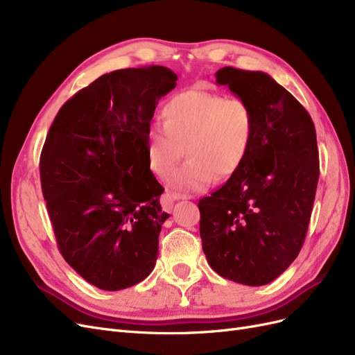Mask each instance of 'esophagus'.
Wrapping results in <instances>:
<instances>
[{
	"label": "esophagus",
	"mask_w": 355,
	"mask_h": 355,
	"mask_svg": "<svg viewBox=\"0 0 355 355\" xmlns=\"http://www.w3.org/2000/svg\"><path fill=\"white\" fill-rule=\"evenodd\" d=\"M167 198H170L171 201H178V200H191V196L187 194H179V192H167Z\"/></svg>",
	"instance_id": "34e87169"
}]
</instances>
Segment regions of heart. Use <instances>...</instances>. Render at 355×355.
<instances>
[{"label":"heart","mask_w":355,"mask_h":355,"mask_svg":"<svg viewBox=\"0 0 355 355\" xmlns=\"http://www.w3.org/2000/svg\"><path fill=\"white\" fill-rule=\"evenodd\" d=\"M164 127L146 135L148 166L167 178L186 149L189 161L168 184L182 191H201L213 178L223 180L243 166L254 136V114L243 99H227L206 90H187L161 110Z\"/></svg>","instance_id":"obj_1"}]
</instances>
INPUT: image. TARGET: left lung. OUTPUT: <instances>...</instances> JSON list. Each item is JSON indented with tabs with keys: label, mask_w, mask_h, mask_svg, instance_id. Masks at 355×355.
<instances>
[{
	"label": "left lung",
	"mask_w": 355,
	"mask_h": 355,
	"mask_svg": "<svg viewBox=\"0 0 355 355\" xmlns=\"http://www.w3.org/2000/svg\"><path fill=\"white\" fill-rule=\"evenodd\" d=\"M216 84L252 106L254 136L237 173L198 201L202 252L220 277L263 286L302 249L320 176L315 127L265 72L225 67Z\"/></svg>",
	"instance_id": "obj_1"
}]
</instances>
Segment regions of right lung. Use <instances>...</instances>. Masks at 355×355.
<instances>
[{"instance_id": "right-lung-1", "label": "right lung", "mask_w": 355, "mask_h": 355, "mask_svg": "<svg viewBox=\"0 0 355 355\" xmlns=\"http://www.w3.org/2000/svg\"><path fill=\"white\" fill-rule=\"evenodd\" d=\"M178 75L159 65L105 73L62 106L40 159L42 196L59 250L108 292L153 272L170 216L148 166L146 135Z\"/></svg>"}]
</instances>
